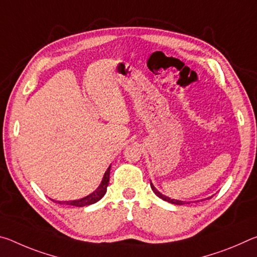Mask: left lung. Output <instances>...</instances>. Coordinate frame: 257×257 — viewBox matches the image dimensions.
Wrapping results in <instances>:
<instances>
[{
  "label": "left lung",
  "mask_w": 257,
  "mask_h": 257,
  "mask_svg": "<svg viewBox=\"0 0 257 257\" xmlns=\"http://www.w3.org/2000/svg\"><path fill=\"white\" fill-rule=\"evenodd\" d=\"M151 188H152V190L154 191L156 196L160 197L161 199H163V201H165V202H169V203H171V204H176V205H184V204H189L188 202H185V201H178V199H173V198H170V197L165 196V195H163V194H161L160 191L155 188L154 185L152 184V181H151ZM211 197H212V196H211ZM211 197H207L206 199L211 198ZM202 201H203V199H202ZM197 202H198V201H197Z\"/></svg>",
  "instance_id": "left-lung-1"
}]
</instances>
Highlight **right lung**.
I'll return each instance as SVG.
<instances>
[{
	"label": "right lung",
	"instance_id": "obj_1",
	"mask_svg": "<svg viewBox=\"0 0 257 257\" xmlns=\"http://www.w3.org/2000/svg\"><path fill=\"white\" fill-rule=\"evenodd\" d=\"M110 170H111V165L107 168V170L105 171L103 176V179L101 181V184L95 189L92 194L87 195V196L82 197L80 199H75V201H54V199H51L55 203L59 204H64V205H72V206H78V207H82V206H87V205H92V204L98 202L104 195L106 193L107 186H108V180H110Z\"/></svg>",
	"mask_w": 257,
	"mask_h": 257
}]
</instances>
